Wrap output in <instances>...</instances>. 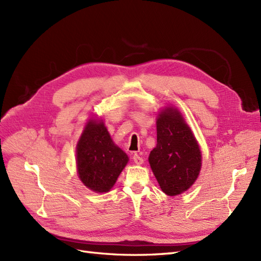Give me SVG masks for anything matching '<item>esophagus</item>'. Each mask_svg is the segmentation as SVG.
I'll list each match as a JSON object with an SVG mask.
<instances>
[{
	"label": "esophagus",
	"mask_w": 261,
	"mask_h": 261,
	"mask_svg": "<svg viewBox=\"0 0 261 261\" xmlns=\"http://www.w3.org/2000/svg\"><path fill=\"white\" fill-rule=\"evenodd\" d=\"M133 160H134V162L135 163H137V164H141L144 162V159L143 158H141L139 154H137V153H135L133 155Z\"/></svg>",
	"instance_id": "obj_1"
}]
</instances>
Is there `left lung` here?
Returning a JSON list of instances; mask_svg holds the SVG:
<instances>
[{"label": "left lung", "instance_id": "obj_1", "mask_svg": "<svg viewBox=\"0 0 261 261\" xmlns=\"http://www.w3.org/2000/svg\"><path fill=\"white\" fill-rule=\"evenodd\" d=\"M149 163L169 196L186 192L199 175L201 153L191 128L177 110L167 108L156 120V146Z\"/></svg>", "mask_w": 261, "mask_h": 261}]
</instances>
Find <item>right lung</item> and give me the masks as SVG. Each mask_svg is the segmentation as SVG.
I'll list each match as a JSON object with an SVG mask.
<instances>
[{"mask_svg": "<svg viewBox=\"0 0 261 261\" xmlns=\"http://www.w3.org/2000/svg\"><path fill=\"white\" fill-rule=\"evenodd\" d=\"M76 154L80 178L97 193L109 192L128 161L127 154L114 145L103 122L96 121L87 124Z\"/></svg>", "mask_w": 261, "mask_h": 261, "instance_id": "right-lung-1", "label": "right lung"}]
</instances>
